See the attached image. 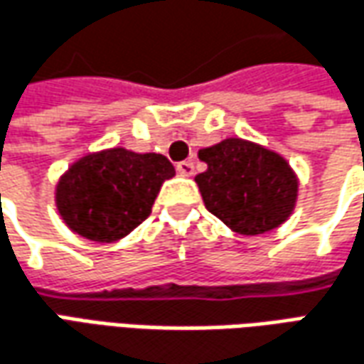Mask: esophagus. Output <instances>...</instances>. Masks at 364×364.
Returning a JSON list of instances; mask_svg holds the SVG:
<instances>
[{"label":"esophagus","instance_id":"esophagus-1","mask_svg":"<svg viewBox=\"0 0 364 364\" xmlns=\"http://www.w3.org/2000/svg\"><path fill=\"white\" fill-rule=\"evenodd\" d=\"M177 171L185 177H191V175L195 173V164L191 161V159H185V161H179L177 164Z\"/></svg>","mask_w":364,"mask_h":364}]
</instances>
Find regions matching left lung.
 <instances>
[{
	"instance_id": "8db88e82",
	"label": "left lung",
	"mask_w": 364,
	"mask_h": 364,
	"mask_svg": "<svg viewBox=\"0 0 364 364\" xmlns=\"http://www.w3.org/2000/svg\"><path fill=\"white\" fill-rule=\"evenodd\" d=\"M207 171L195 181L208 213L238 235H264L291 215L297 179L288 161L252 141L230 138L199 151Z\"/></svg>"
}]
</instances>
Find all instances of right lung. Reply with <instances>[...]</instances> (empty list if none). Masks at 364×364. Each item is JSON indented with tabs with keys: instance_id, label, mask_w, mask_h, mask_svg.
<instances>
[{
	"instance_id": "obj_1",
	"label": "right lung",
	"mask_w": 364,
	"mask_h": 364,
	"mask_svg": "<svg viewBox=\"0 0 364 364\" xmlns=\"http://www.w3.org/2000/svg\"><path fill=\"white\" fill-rule=\"evenodd\" d=\"M175 167L159 154L124 147L78 159L57 185V207L76 235L114 242L129 235L151 213L161 183Z\"/></svg>"
}]
</instances>
